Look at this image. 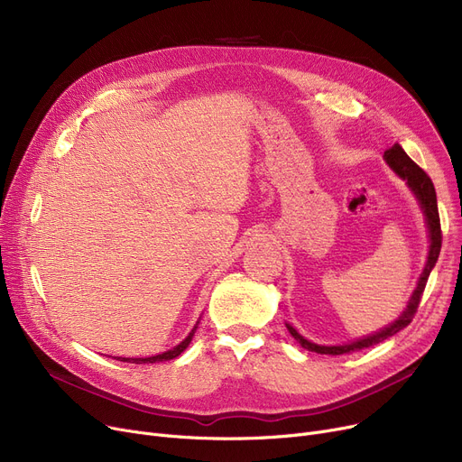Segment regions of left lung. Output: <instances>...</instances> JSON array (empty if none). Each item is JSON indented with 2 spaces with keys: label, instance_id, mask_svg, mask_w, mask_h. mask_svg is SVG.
<instances>
[{
  "label": "left lung",
  "instance_id": "left-lung-1",
  "mask_svg": "<svg viewBox=\"0 0 462 462\" xmlns=\"http://www.w3.org/2000/svg\"><path fill=\"white\" fill-rule=\"evenodd\" d=\"M383 161L387 162V166H390L393 172L406 181L408 189L411 190V194L418 199L420 202V208L425 215V223H427V230H429V254H427V262H425V268H423V273L420 275V281H418V286L414 292H411L410 300H408V305L406 309L401 312V317L392 322L390 326L382 328L380 331H374L367 337H361V338H356V341L352 343H345V345H335V346H324V345H317V343H310L307 341V338L303 335H300L296 331V328H292L290 324H286L290 335H292L296 341L309 352H317V354H329V356H341V354H350V352H357V350H363V348H369V346H374L382 341H385V338L393 337L395 333H399L401 329H404L411 319H414V314L418 310V305L421 301V296H423V290H425V284H427V279L434 268L436 260H439V254H440V249H442V230H440V217H439V204H436V190H434V185L430 181V178L423 172V170L411 161L406 152L401 148L399 143H393L390 150L383 152Z\"/></svg>",
  "mask_w": 462,
  "mask_h": 462
}]
</instances>
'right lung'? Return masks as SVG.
I'll return each mask as SVG.
<instances>
[{
    "mask_svg": "<svg viewBox=\"0 0 462 462\" xmlns=\"http://www.w3.org/2000/svg\"><path fill=\"white\" fill-rule=\"evenodd\" d=\"M197 328H199V322H197V326H194L192 329H190V333L183 338V341L178 345V346H174L172 350H166V352H162V354H157V356H150V357H114V359H119V361H127V363H136V365H142V363H159V361H170V359H174V357H178L189 345H190V341H192V337H194V331H197Z\"/></svg>",
    "mask_w": 462,
    "mask_h": 462,
    "instance_id": "obj_1",
    "label": "right lung"
}]
</instances>
